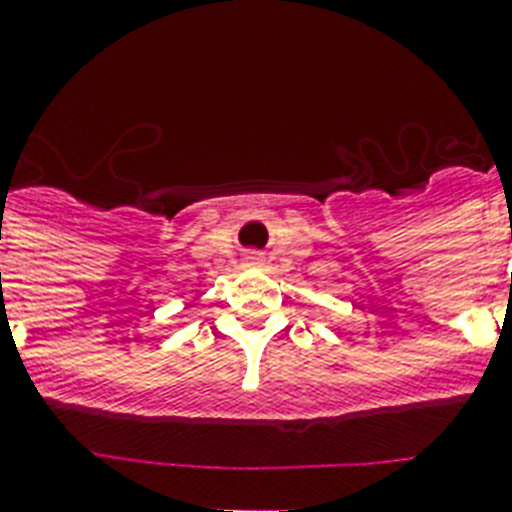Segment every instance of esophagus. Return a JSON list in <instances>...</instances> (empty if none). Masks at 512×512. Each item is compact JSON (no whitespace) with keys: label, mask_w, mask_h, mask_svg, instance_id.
Returning a JSON list of instances; mask_svg holds the SVG:
<instances>
[{"label":"esophagus","mask_w":512,"mask_h":512,"mask_svg":"<svg viewBox=\"0 0 512 512\" xmlns=\"http://www.w3.org/2000/svg\"><path fill=\"white\" fill-rule=\"evenodd\" d=\"M247 263H249V265H260V263H263V257L257 255V252H249V255H247Z\"/></svg>","instance_id":"1"}]
</instances>
